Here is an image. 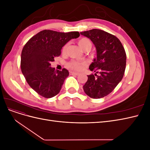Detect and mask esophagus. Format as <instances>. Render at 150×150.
I'll use <instances>...</instances> for the list:
<instances>
[{"mask_svg":"<svg viewBox=\"0 0 150 150\" xmlns=\"http://www.w3.org/2000/svg\"><path fill=\"white\" fill-rule=\"evenodd\" d=\"M70 74H71V75L78 76L79 74H78V73H77V72H72V71H71V72H70Z\"/></svg>","mask_w":150,"mask_h":150,"instance_id":"obj_1","label":"esophagus"}]
</instances>
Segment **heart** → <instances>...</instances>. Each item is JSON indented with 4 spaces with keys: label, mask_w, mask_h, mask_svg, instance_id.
I'll return each mask as SVG.
<instances>
[{
    "label": "heart",
    "mask_w": 150,
    "mask_h": 150,
    "mask_svg": "<svg viewBox=\"0 0 150 150\" xmlns=\"http://www.w3.org/2000/svg\"><path fill=\"white\" fill-rule=\"evenodd\" d=\"M78 44L79 45V46L83 50H85L86 49H88V48L91 49L92 46V44H91V42L90 41V40L86 38H83L79 39L78 41ZM66 47V46H65L64 48L65 49ZM84 64H85L84 62L72 61L68 63L67 64V66L71 70L79 71L81 69V68H82V67Z\"/></svg>",
    "instance_id": "obj_1"
}]
</instances>
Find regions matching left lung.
<instances>
[{
    "instance_id": "1",
    "label": "left lung",
    "mask_w": 150,
    "mask_h": 150,
    "mask_svg": "<svg viewBox=\"0 0 150 150\" xmlns=\"http://www.w3.org/2000/svg\"><path fill=\"white\" fill-rule=\"evenodd\" d=\"M89 38L96 49V58L89 69L96 73L88 76L83 89L88 96L99 99L111 93L125 74L126 55L120 40L116 36L100 29L80 33Z\"/></svg>"
}]
</instances>
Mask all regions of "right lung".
<instances>
[{
  "mask_svg": "<svg viewBox=\"0 0 150 150\" xmlns=\"http://www.w3.org/2000/svg\"><path fill=\"white\" fill-rule=\"evenodd\" d=\"M79 35L76 31L64 33L44 30L25 44L21 53V71L30 88L40 96L51 98L60 92L69 71L55 70L51 63L61 55L67 42Z\"/></svg>",
  "mask_w": 150,
  "mask_h": 150,
  "instance_id": "1",
  "label": "right lung"
}]
</instances>
